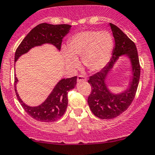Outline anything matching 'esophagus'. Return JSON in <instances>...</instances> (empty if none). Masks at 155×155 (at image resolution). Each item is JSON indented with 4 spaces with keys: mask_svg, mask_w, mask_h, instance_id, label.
I'll return each mask as SVG.
<instances>
[{
    "mask_svg": "<svg viewBox=\"0 0 155 155\" xmlns=\"http://www.w3.org/2000/svg\"><path fill=\"white\" fill-rule=\"evenodd\" d=\"M77 81H78V82H83V81H86V78H85L83 75H79L78 77Z\"/></svg>",
    "mask_w": 155,
    "mask_h": 155,
    "instance_id": "esophagus-1",
    "label": "esophagus"
}]
</instances>
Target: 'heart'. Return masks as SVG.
Here are the masks:
<instances>
[{
	"mask_svg": "<svg viewBox=\"0 0 155 155\" xmlns=\"http://www.w3.org/2000/svg\"><path fill=\"white\" fill-rule=\"evenodd\" d=\"M114 48V39L107 31L89 30L73 35L69 40L68 50L63 53L70 68L79 66L78 56L82 55L83 65L91 72H98L108 63Z\"/></svg>",
	"mask_w": 155,
	"mask_h": 155,
	"instance_id": "heart-1",
	"label": "heart"
}]
</instances>
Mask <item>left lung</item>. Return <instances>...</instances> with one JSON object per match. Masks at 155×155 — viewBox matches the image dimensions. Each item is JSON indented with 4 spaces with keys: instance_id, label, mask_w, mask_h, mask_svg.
<instances>
[{
    "instance_id": "8db88e82",
    "label": "left lung",
    "mask_w": 155,
    "mask_h": 155,
    "mask_svg": "<svg viewBox=\"0 0 155 155\" xmlns=\"http://www.w3.org/2000/svg\"><path fill=\"white\" fill-rule=\"evenodd\" d=\"M110 27L115 39L112 58L102 70L90 76L88 81L91 86L88 104L92 113L102 119H114L130 107L136 94L140 74L135 43L116 25L110 23ZM123 54H127L130 59L133 78L125 91L120 94H113L107 88L105 81L118 57Z\"/></svg>"
}]
</instances>
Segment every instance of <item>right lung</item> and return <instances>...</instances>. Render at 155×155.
<instances>
[{"label":"right lung","mask_w":155,"mask_h":155,"mask_svg":"<svg viewBox=\"0 0 155 155\" xmlns=\"http://www.w3.org/2000/svg\"><path fill=\"white\" fill-rule=\"evenodd\" d=\"M71 27L72 26L67 24L52 25L45 22L36 25L28 34L17 48L15 61L16 62L19 57L28 53L31 48L44 44L53 45L60 50L62 39L68 34ZM17 81V77H15V90L17 100L25 112L37 121L52 122L60 119L65 113L68 105V91L75 87L77 76L61 80L45 102L36 107L25 105L20 98L16 89Z\"/></svg>","instance_id":"right-lung-1"}]
</instances>
